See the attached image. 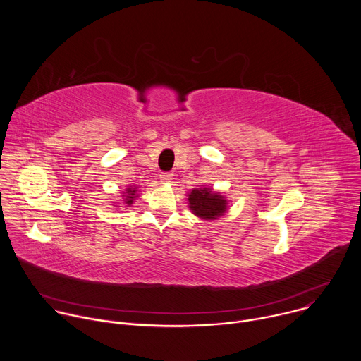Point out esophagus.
<instances>
[{
    "instance_id": "1",
    "label": "esophagus",
    "mask_w": 361,
    "mask_h": 361,
    "mask_svg": "<svg viewBox=\"0 0 361 361\" xmlns=\"http://www.w3.org/2000/svg\"><path fill=\"white\" fill-rule=\"evenodd\" d=\"M173 177H174V174H173L171 171H163V173H160V178H161V181H164V183H169L170 180H173Z\"/></svg>"
}]
</instances>
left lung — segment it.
I'll return each mask as SVG.
<instances>
[{
    "label": "left lung",
    "instance_id": "left-lung-1",
    "mask_svg": "<svg viewBox=\"0 0 361 361\" xmlns=\"http://www.w3.org/2000/svg\"><path fill=\"white\" fill-rule=\"evenodd\" d=\"M188 201L192 213L202 219H217L223 216L227 205L223 195L212 192L209 188L192 190L188 195Z\"/></svg>",
    "mask_w": 361,
    "mask_h": 361
}]
</instances>
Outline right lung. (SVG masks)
I'll return each instance as SVG.
<instances>
[{"label":"right lung","instance_id":"add662e5","mask_svg":"<svg viewBox=\"0 0 361 361\" xmlns=\"http://www.w3.org/2000/svg\"><path fill=\"white\" fill-rule=\"evenodd\" d=\"M127 198H126V204H133V200L135 198V188H127Z\"/></svg>","mask_w":361,"mask_h":361}]
</instances>
